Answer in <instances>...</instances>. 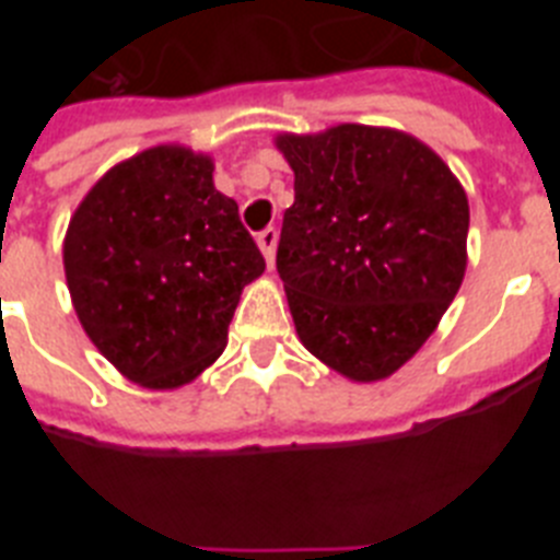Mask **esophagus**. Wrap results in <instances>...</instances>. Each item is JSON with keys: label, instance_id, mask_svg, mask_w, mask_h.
<instances>
[{"label": "esophagus", "instance_id": "34e87169", "mask_svg": "<svg viewBox=\"0 0 560 560\" xmlns=\"http://www.w3.org/2000/svg\"><path fill=\"white\" fill-rule=\"evenodd\" d=\"M257 246L264 252L266 264H275V249H277V230L275 226H266V230L257 232Z\"/></svg>", "mask_w": 560, "mask_h": 560}]
</instances>
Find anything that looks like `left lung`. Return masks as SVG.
I'll list each match as a JSON object with an SVG mask.
<instances>
[{"instance_id":"8db88e82","label":"left lung","mask_w":560,"mask_h":560,"mask_svg":"<svg viewBox=\"0 0 560 560\" xmlns=\"http://www.w3.org/2000/svg\"><path fill=\"white\" fill-rule=\"evenodd\" d=\"M277 148L294 171L277 275L296 334L336 373L387 378L463 283V187L432 148L389 128L283 133Z\"/></svg>"}]
</instances>
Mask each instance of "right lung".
<instances>
[{
    "label": "right lung",
    "mask_w": 560,
    "mask_h": 560,
    "mask_svg": "<svg viewBox=\"0 0 560 560\" xmlns=\"http://www.w3.org/2000/svg\"><path fill=\"white\" fill-rule=\"evenodd\" d=\"M63 269L78 319L126 378L171 389L226 345L241 291L266 260L212 162L187 148L137 153L69 221Z\"/></svg>",
    "instance_id": "add662e5"
}]
</instances>
